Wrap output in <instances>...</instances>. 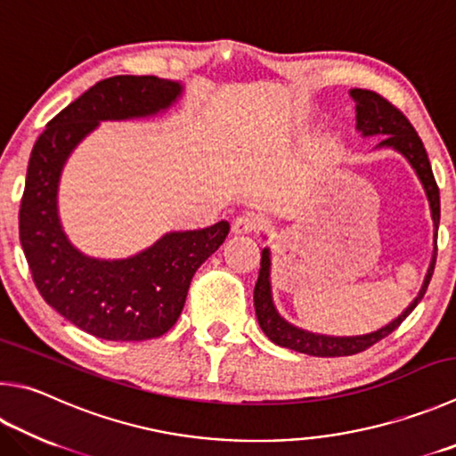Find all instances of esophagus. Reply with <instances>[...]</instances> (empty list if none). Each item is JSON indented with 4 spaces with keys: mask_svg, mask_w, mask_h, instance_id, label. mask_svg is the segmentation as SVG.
Masks as SVG:
<instances>
[{
    "mask_svg": "<svg viewBox=\"0 0 456 456\" xmlns=\"http://www.w3.org/2000/svg\"><path fill=\"white\" fill-rule=\"evenodd\" d=\"M261 225H263V221H261L259 215L243 213L233 221V227H231V229H233V233L243 235V233H253V231L261 229Z\"/></svg>",
    "mask_w": 456,
    "mask_h": 456,
    "instance_id": "esophagus-1",
    "label": "esophagus"
}]
</instances>
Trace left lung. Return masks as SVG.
<instances>
[{
  "instance_id": "obj_1",
  "label": "left lung",
  "mask_w": 456,
  "mask_h": 456,
  "mask_svg": "<svg viewBox=\"0 0 456 456\" xmlns=\"http://www.w3.org/2000/svg\"><path fill=\"white\" fill-rule=\"evenodd\" d=\"M351 97L357 102V129L361 134L365 137L385 135L383 142L379 143V147L396 149V151L407 157L409 163L412 165V169L417 171L420 183H423L428 197L430 213H433V223H435V237H436L438 221H441V197H438V187L433 175V169H430V161L427 157L425 145L417 135L415 127L411 126V121L404 118V113L401 110H396L388 99L375 94V91L353 89ZM435 263H436V241H435L433 261H430L423 287H420L415 301H412L393 322H388V325L375 330V333L357 335V337H329V335L311 333V330L293 327L291 322H287L277 313L271 297V281H269L271 256H269V249H263L259 279H256L255 293H253L256 321H259L263 333L267 335L273 343L279 346H285V349L313 354V357H346V354H357L361 351L369 349V346H372L375 343H379L380 338L391 335L393 330L409 317L412 309L417 307L427 293V287L435 271Z\"/></svg>"
}]
</instances>
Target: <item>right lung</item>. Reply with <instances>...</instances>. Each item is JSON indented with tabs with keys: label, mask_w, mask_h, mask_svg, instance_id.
I'll return each instance as SVG.
<instances>
[{
	"label": "right lung",
	"mask_w": 456,
	"mask_h": 456,
	"mask_svg": "<svg viewBox=\"0 0 456 456\" xmlns=\"http://www.w3.org/2000/svg\"><path fill=\"white\" fill-rule=\"evenodd\" d=\"M177 81L115 76L89 87L47 123L31 149L20 207V241L33 283L49 307L105 341H147L175 325L195 271L219 249L229 223L173 231L129 259H94L65 237L57 185L76 145L99 121L149 118L181 95Z\"/></svg>",
	"instance_id": "right-lung-1"
}]
</instances>
